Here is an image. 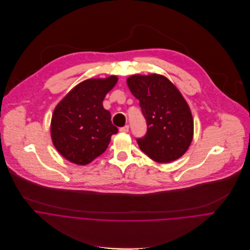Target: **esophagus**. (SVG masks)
Listing matches in <instances>:
<instances>
[{
    "instance_id": "esophagus-1",
    "label": "esophagus",
    "mask_w": 250,
    "mask_h": 250,
    "mask_svg": "<svg viewBox=\"0 0 250 250\" xmlns=\"http://www.w3.org/2000/svg\"><path fill=\"white\" fill-rule=\"evenodd\" d=\"M119 131H120L121 133H128V132H129V126H128V125H126V126H124V127L120 128V129H119Z\"/></svg>"
}]
</instances>
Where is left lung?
Instances as JSON below:
<instances>
[{
    "label": "left lung",
    "instance_id": "1",
    "mask_svg": "<svg viewBox=\"0 0 250 250\" xmlns=\"http://www.w3.org/2000/svg\"><path fill=\"white\" fill-rule=\"evenodd\" d=\"M127 84L139 99L146 121V135L137 139L142 152L158 163H170L182 157L192 142L194 122L177 87L157 74L131 76Z\"/></svg>",
    "mask_w": 250,
    "mask_h": 250
}]
</instances>
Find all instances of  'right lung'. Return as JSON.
<instances>
[{
  "label": "right lung",
  "mask_w": 250,
  "mask_h": 250,
  "mask_svg": "<svg viewBox=\"0 0 250 250\" xmlns=\"http://www.w3.org/2000/svg\"><path fill=\"white\" fill-rule=\"evenodd\" d=\"M118 78L88 79L76 85L57 104L51 120V138L69 162L84 166L107 148L118 132L103 102Z\"/></svg>",
  "instance_id": "right-lung-1"
}]
</instances>
